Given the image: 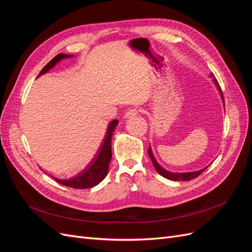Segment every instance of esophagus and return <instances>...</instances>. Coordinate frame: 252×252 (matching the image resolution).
<instances>
[{
	"instance_id": "obj_1",
	"label": "esophagus",
	"mask_w": 252,
	"mask_h": 252,
	"mask_svg": "<svg viewBox=\"0 0 252 252\" xmlns=\"http://www.w3.org/2000/svg\"><path fill=\"white\" fill-rule=\"evenodd\" d=\"M138 114H139V109H136V108H130V109H128V110L125 111L124 118H126V119H131V118H133V117H135V116H138Z\"/></svg>"
}]
</instances>
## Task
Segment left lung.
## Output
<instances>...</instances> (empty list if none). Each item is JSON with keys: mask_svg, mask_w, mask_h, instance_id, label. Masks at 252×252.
Masks as SVG:
<instances>
[{"mask_svg": "<svg viewBox=\"0 0 252 252\" xmlns=\"http://www.w3.org/2000/svg\"><path fill=\"white\" fill-rule=\"evenodd\" d=\"M212 77H213V75L211 74L210 78H212ZM212 81H213V83H215V85L217 86V88L219 89L220 94V96H222V100H223V103H224V96H223V94H222V90H220V88L218 81L216 79H213ZM224 106H225V104H224ZM148 155L151 158L152 164H154L156 170L158 172V174H161L162 177L168 179V180H171V181H190V180H193L196 177H199V175L208 167L207 166V167H205V168H203L201 170L192 171V172H171V171H168V170H166L165 168H163V167L158 163L154 154H152V150H151L150 146H149V149H148Z\"/></svg>", "mask_w": 252, "mask_h": 252, "instance_id": "8db88e82", "label": "left lung"}]
</instances>
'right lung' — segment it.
Here are the masks:
<instances>
[{
	"instance_id": "1",
	"label": "right lung",
	"mask_w": 252,
	"mask_h": 252,
	"mask_svg": "<svg viewBox=\"0 0 252 252\" xmlns=\"http://www.w3.org/2000/svg\"><path fill=\"white\" fill-rule=\"evenodd\" d=\"M72 57L73 56L71 55L59 53L58 56L53 58L50 62L43 68L37 77H40V75L49 71L51 68L55 67L60 62L61 60L72 58ZM118 123H119L118 120H113L110 122L100 150L97 151L96 156L93 158V161H90V163L86 165V167H84V168L81 169L80 171L75 172L72 177L66 178V179H57V178H53V179H55L58 183H60V184L67 187L75 188V189H87L97 185L98 183H101L108 173V167L112 157L111 139H112L114 129H116Z\"/></svg>"
}]
</instances>
